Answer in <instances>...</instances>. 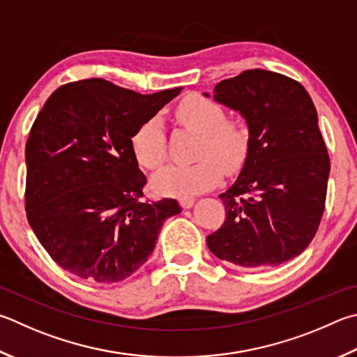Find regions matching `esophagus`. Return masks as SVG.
I'll use <instances>...</instances> for the list:
<instances>
[{"label": "esophagus", "instance_id": "obj_1", "mask_svg": "<svg viewBox=\"0 0 357 357\" xmlns=\"http://www.w3.org/2000/svg\"><path fill=\"white\" fill-rule=\"evenodd\" d=\"M179 203H181V206L184 207V209H190V207L193 206V203H195V198H193V197H184V198L179 199Z\"/></svg>", "mask_w": 357, "mask_h": 357}]
</instances>
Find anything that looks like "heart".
I'll use <instances>...</instances> for the list:
<instances>
[{
  "mask_svg": "<svg viewBox=\"0 0 357 357\" xmlns=\"http://www.w3.org/2000/svg\"><path fill=\"white\" fill-rule=\"evenodd\" d=\"M174 116L181 125L201 134L198 162L168 165L153 178V189L160 195L189 197L211 189L222 179V168L232 173L241 168L250 150V132L242 121L226 119L220 102L201 95H189L179 102ZM135 160L156 170L165 160L164 126L159 119L145 120L131 137Z\"/></svg>",
  "mask_w": 357,
  "mask_h": 357,
  "instance_id": "heart-1",
  "label": "heart"
}]
</instances>
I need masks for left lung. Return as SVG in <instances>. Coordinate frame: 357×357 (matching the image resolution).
<instances>
[{
  "label": "left lung",
  "instance_id": "left-lung-1",
  "mask_svg": "<svg viewBox=\"0 0 357 357\" xmlns=\"http://www.w3.org/2000/svg\"><path fill=\"white\" fill-rule=\"evenodd\" d=\"M213 100L241 112L250 150L207 246L238 267H276L307 248L325 211L331 164L315 106L300 82L261 68L220 81Z\"/></svg>",
  "mask_w": 357,
  "mask_h": 357
}]
</instances>
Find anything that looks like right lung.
I'll list each match as a JSON object with an SVG mask.
<instances>
[{"label":"right lung","instance_id":"add662e5","mask_svg":"<svg viewBox=\"0 0 357 357\" xmlns=\"http://www.w3.org/2000/svg\"><path fill=\"white\" fill-rule=\"evenodd\" d=\"M183 87L140 95L92 77L61 86L26 142V217L51 259L82 280L119 282L144 265L176 199L140 201L131 137Z\"/></svg>","mask_w":357,"mask_h":357}]
</instances>
